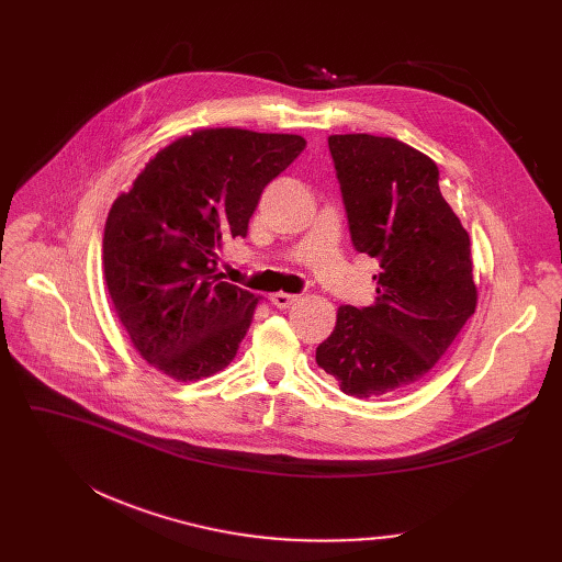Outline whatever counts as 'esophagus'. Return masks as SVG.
I'll list each match as a JSON object with an SVG mask.
<instances>
[{
  "label": "esophagus",
  "instance_id": "esophagus-1",
  "mask_svg": "<svg viewBox=\"0 0 562 562\" xmlns=\"http://www.w3.org/2000/svg\"><path fill=\"white\" fill-rule=\"evenodd\" d=\"M273 305L276 307H280V310H286V307H291V305H296L299 301H301V296H293V293H284V291H278V293H273Z\"/></svg>",
  "mask_w": 562,
  "mask_h": 562
}]
</instances>
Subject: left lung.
I'll return each mask as SVG.
<instances>
[{
  "instance_id": "8db88e82",
  "label": "left lung",
  "mask_w": 562,
  "mask_h": 562,
  "mask_svg": "<svg viewBox=\"0 0 562 562\" xmlns=\"http://www.w3.org/2000/svg\"><path fill=\"white\" fill-rule=\"evenodd\" d=\"M328 143L352 246L382 271L371 307L337 310L316 364L344 394L385 396L422 380L474 316L469 234L428 155L392 136L333 134Z\"/></svg>"
}]
</instances>
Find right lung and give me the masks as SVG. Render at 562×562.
I'll use <instances>...</instances> for the list:
<instances>
[{"instance_id": "right-lung-1", "label": "right lung", "mask_w": 562, "mask_h": 562, "mask_svg": "<svg viewBox=\"0 0 562 562\" xmlns=\"http://www.w3.org/2000/svg\"><path fill=\"white\" fill-rule=\"evenodd\" d=\"M305 145L299 134L193 130L161 147L115 198L102 239L104 280L147 364L191 382L234 360L259 296L223 280L218 252L246 236L263 187Z\"/></svg>"}]
</instances>
